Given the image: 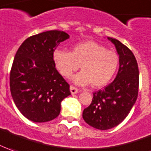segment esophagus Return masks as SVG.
Here are the masks:
<instances>
[{
  "label": "esophagus",
  "instance_id": "1",
  "mask_svg": "<svg viewBox=\"0 0 151 151\" xmlns=\"http://www.w3.org/2000/svg\"><path fill=\"white\" fill-rule=\"evenodd\" d=\"M70 92L72 94H75V93H78V89H77L73 86H70Z\"/></svg>",
  "mask_w": 151,
  "mask_h": 151
}]
</instances>
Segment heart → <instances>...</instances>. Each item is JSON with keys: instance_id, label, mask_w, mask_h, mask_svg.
Returning a JSON list of instances; mask_svg holds the SVG:
<instances>
[{"instance_id": "1", "label": "heart", "mask_w": 151, "mask_h": 151, "mask_svg": "<svg viewBox=\"0 0 151 151\" xmlns=\"http://www.w3.org/2000/svg\"><path fill=\"white\" fill-rule=\"evenodd\" d=\"M55 67L64 78L73 77V82L79 86L91 83L95 88H102L112 79L119 65L117 54L106 50V47L94 41H85L76 45L72 52L58 49L53 54Z\"/></svg>"}]
</instances>
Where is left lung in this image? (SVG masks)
<instances>
[{
	"instance_id": "left-lung-1",
	"label": "left lung",
	"mask_w": 151,
	"mask_h": 151,
	"mask_svg": "<svg viewBox=\"0 0 151 151\" xmlns=\"http://www.w3.org/2000/svg\"><path fill=\"white\" fill-rule=\"evenodd\" d=\"M107 39L119 55L118 73L112 83L93 93L92 103L83 112L89 126L102 131L116 127L127 117L136 103L139 88V69L133 53L117 40Z\"/></svg>"
}]
</instances>
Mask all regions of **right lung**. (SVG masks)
<instances>
[{"instance_id":"add662e5","label":"right lung","mask_w":151,"mask_h":151,"mask_svg":"<svg viewBox=\"0 0 151 151\" xmlns=\"http://www.w3.org/2000/svg\"><path fill=\"white\" fill-rule=\"evenodd\" d=\"M68 39L63 31H46L29 37L16 52L10 74L11 97L21 114L34 122L56 118L61 101L71 94L53 58L56 47Z\"/></svg>"}]
</instances>
